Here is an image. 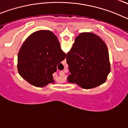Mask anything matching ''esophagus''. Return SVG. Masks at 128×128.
I'll return each mask as SVG.
<instances>
[{
	"label": "esophagus",
	"mask_w": 128,
	"mask_h": 128,
	"mask_svg": "<svg viewBox=\"0 0 128 128\" xmlns=\"http://www.w3.org/2000/svg\"><path fill=\"white\" fill-rule=\"evenodd\" d=\"M60 76H62V77L64 76H65V72H61L60 73Z\"/></svg>",
	"instance_id": "34e87169"
}]
</instances>
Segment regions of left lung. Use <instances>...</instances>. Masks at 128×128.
Here are the masks:
<instances>
[{"label":"left lung","instance_id":"obj_1","mask_svg":"<svg viewBox=\"0 0 128 128\" xmlns=\"http://www.w3.org/2000/svg\"><path fill=\"white\" fill-rule=\"evenodd\" d=\"M66 55L69 82L90 89L106 81L110 72L109 54L105 43L98 36L91 32L80 34Z\"/></svg>","mask_w":128,"mask_h":128}]
</instances>
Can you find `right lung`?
<instances>
[{
  "label": "right lung",
  "mask_w": 128,
  "mask_h": 128,
  "mask_svg": "<svg viewBox=\"0 0 128 128\" xmlns=\"http://www.w3.org/2000/svg\"><path fill=\"white\" fill-rule=\"evenodd\" d=\"M66 56L57 36L51 31H36L20 47L18 54V71L30 84L44 87L54 82L52 74Z\"/></svg>",
  "instance_id": "add662e5"
}]
</instances>
